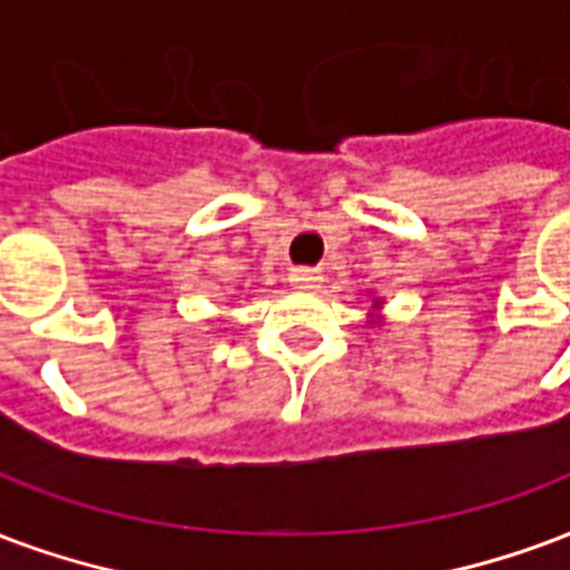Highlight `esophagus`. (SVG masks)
Wrapping results in <instances>:
<instances>
[{
  "instance_id": "esophagus-1",
  "label": "esophagus",
  "mask_w": 570,
  "mask_h": 570,
  "mask_svg": "<svg viewBox=\"0 0 570 570\" xmlns=\"http://www.w3.org/2000/svg\"><path fill=\"white\" fill-rule=\"evenodd\" d=\"M289 281H293L298 289H317L323 277H320L314 268H293V272H289Z\"/></svg>"
}]
</instances>
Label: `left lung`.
<instances>
[{
	"label": "left lung",
	"mask_w": 570,
	"mask_h": 570,
	"mask_svg": "<svg viewBox=\"0 0 570 570\" xmlns=\"http://www.w3.org/2000/svg\"><path fill=\"white\" fill-rule=\"evenodd\" d=\"M381 307H383V298H374V314H368V323H383V317L377 314Z\"/></svg>",
	"instance_id": "1"
}]
</instances>
